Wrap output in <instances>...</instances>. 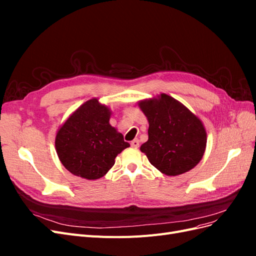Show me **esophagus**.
<instances>
[{"label": "esophagus", "instance_id": "1", "mask_svg": "<svg viewBox=\"0 0 256 256\" xmlns=\"http://www.w3.org/2000/svg\"><path fill=\"white\" fill-rule=\"evenodd\" d=\"M130 145L132 146V147H138V146H140V141H138V140H134L132 142L130 143Z\"/></svg>", "mask_w": 256, "mask_h": 256}]
</instances>
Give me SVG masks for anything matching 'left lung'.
<instances>
[{
  "label": "left lung",
  "instance_id": "8db88e82",
  "mask_svg": "<svg viewBox=\"0 0 256 256\" xmlns=\"http://www.w3.org/2000/svg\"><path fill=\"white\" fill-rule=\"evenodd\" d=\"M148 120V140L141 145L150 164L168 176L190 171L202 159L206 131L202 122L177 100L161 94L140 102Z\"/></svg>",
  "mask_w": 256,
  "mask_h": 256
}]
</instances>
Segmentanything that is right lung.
<instances>
[{"label": "right lung", "mask_w": 256, "mask_h": 256, "mask_svg": "<svg viewBox=\"0 0 256 256\" xmlns=\"http://www.w3.org/2000/svg\"><path fill=\"white\" fill-rule=\"evenodd\" d=\"M109 120L110 110L97 99H90L60 127L56 138V152L69 172L98 180L114 166L115 157L130 146Z\"/></svg>", "instance_id": "1"}]
</instances>
